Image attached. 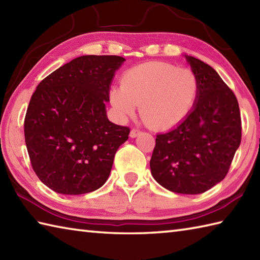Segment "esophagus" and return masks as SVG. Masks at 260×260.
<instances>
[{"label": "esophagus", "mask_w": 260, "mask_h": 260, "mask_svg": "<svg viewBox=\"0 0 260 260\" xmlns=\"http://www.w3.org/2000/svg\"><path fill=\"white\" fill-rule=\"evenodd\" d=\"M141 134V131L140 129H136V128H133L131 131V137L132 139H134V137H136V136H139Z\"/></svg>", "instance_id": "obj_1"}]
</instances>
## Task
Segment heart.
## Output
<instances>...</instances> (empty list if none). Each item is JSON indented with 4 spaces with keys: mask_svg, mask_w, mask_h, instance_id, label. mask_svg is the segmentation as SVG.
<instances>
[{
    "mask_svg": "<svg viewBox=\"0 0 260 260\" xmlns=\"http://www.w3.org/2000/svg\"><path fill=\"white\" fill-rule=\"evenodd\" d=\"M200 82L189 69L164 62L141 64L121 78V85L110 90V101L121 117L133 116L137 105L144 123L153 129L180 124L194 107Z\"/></svg>",
    "mask_w": 260,
    "mask_h": 260,
    "instance_id": "b5f03b06",
    "label": "heart"
}]
</instances>
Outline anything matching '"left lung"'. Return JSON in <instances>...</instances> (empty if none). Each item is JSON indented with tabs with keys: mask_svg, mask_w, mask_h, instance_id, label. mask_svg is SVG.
Here are the masks:
<instances>
[{
	"mask_svg": "<svg viewBox=\"0 0 260 260\" xmlns=\"http://www.w3.org/2000/svg\"><path fill=\"white\" fill-rule=\"evenodd\" d=\"M200 82L191 111L167 133L157 134L151 174L166 189L202 194L224 179L241 142L237 96L216 71L186 56Z\"/></svg>",
	"mask_w": 260,
	"mask_h": 260,
	"instance_id": "8db88e82",
	"label": "left lung"
}]
</instances>
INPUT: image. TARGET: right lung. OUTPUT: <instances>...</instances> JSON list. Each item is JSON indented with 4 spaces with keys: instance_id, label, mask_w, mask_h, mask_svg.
Wrapping results in <instances>:
<instances>
[{
    "instance_id": "add662e5",
    "label": "right lung",
    "mask_w": 260,
    "mask_h": 260,
    "mask_svg": "<svg viewBox=\"0 0 260 260\" xmlns=\"http://www.w3.org/2000/svg\"><path fill=\"white\" fill-rule=\"evenodd\" d=\"M124 57L80 56L40 82L24 117V140L35 174L64 195L96 190L107 181L129 127L109 121L106 103Z\"/></svg>"
}]
</instances>
